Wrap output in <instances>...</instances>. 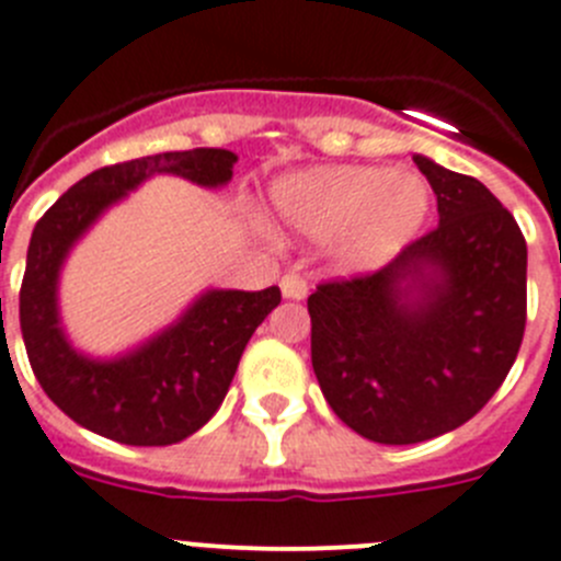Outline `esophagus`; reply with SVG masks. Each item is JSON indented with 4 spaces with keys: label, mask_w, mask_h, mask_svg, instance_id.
<instances>
[{
    "label": "esophagus",
    "mask_w": 561,
    "mask_h": 561,
    "mask_svg": "<svg viewBox=\"0 0 561 561\" xmlns=\"http://www.w3.org/2000/svg\"><path fill=\"white\" fill-rule=\"evenodd\" d=\"M279 287H282V296H285V299H296V301L305 299L307 290H310V287H307V282L301 279L299 274H285L282 276Z\"/></svg>",
    "instance_id": "34e87169"
}]
</instances>
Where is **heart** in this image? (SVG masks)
I'll list each match as a JSON object with an SVG mask.
<instances>
[{
  "label": "heart",
  "instance_id": "b5f03b06",
  "mask_svg": "<svg viewBox=\"0 0 561 561\" xmlns=\"http://www.w3.org/2000/svg\"><path fill=\"white\" fill-rule=\"evenodd\" d=\"M274 209L296 234L330 240L343 271H375L419 237L431 186L422 175L386 168H312L276 181Z\"/></svg>",
  "mask_w": 561,
  "mask_h": 561
}]
</instances>
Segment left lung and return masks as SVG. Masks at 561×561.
I'll return each mask as SVG.
<instances>
[{"instance_id": "8db88e82", "label": "left lung", "mask_w": 561, "mask_h": 561, "mask_svg": "<svg viewBox=\"0 0 561 561\" xmlns=\"http://www.w3.org/2000/svg\"><path fill=\"white\" fill-rule=\"evenodd\" d=\"M438 226L375 274L321 282L312 371L343 425L377 444L461 427L503 386L526 332V237L472 175L413 156Z\"/></svg>"}]
</instances>
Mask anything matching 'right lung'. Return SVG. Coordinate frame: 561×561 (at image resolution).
I'll use <instances>...</instances> for the list:
<instances>
[{
  "label": "right lung",
  "mask_w": 561,
  "mask_h": 561,
  "mask_svg": "<svg viewBox=\"0 0 561 561\" xmlns=\"http://www.w3.org/2000/svg\"><path fill=\"white\" fill-rule=\"evenodd\" d=\"M234 161L231 150L195 148L108 164L69 186L35 224L19 293L22 337L44 393L85 431L130 447L193 436L224 402L249 337L282 301L276 285L206 290L173 327L114 360L80 355L60 330V265L111 204L156 173L224 186Z\"/></svg>",
  "instance_id": "add662e5"
}]
</instances>
